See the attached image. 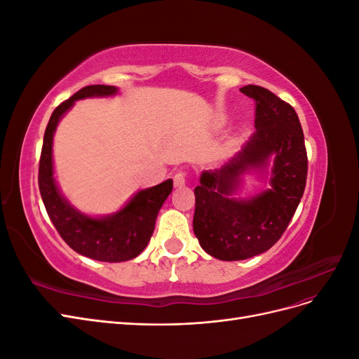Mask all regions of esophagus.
Returning a JSON list of instances; mask_svg holds the SVG:
<instances>
[{
  "mask_svg": "<svg viewBox=\"0 0 359 359\" xmlns=\"http://www.w3.org/2000/svg\"><path fill=\"white\" fill-rule=\"evenodd\" d=\"M186 172H182V170H178L177 173H175V177H173V184H175V187H182V186H186Z\"/></svg>",
  "mask_w": 359,
  "mask_h": 359,
  "instance_id": "obj_1",
  "label": "esophagus"
}]
</instances>
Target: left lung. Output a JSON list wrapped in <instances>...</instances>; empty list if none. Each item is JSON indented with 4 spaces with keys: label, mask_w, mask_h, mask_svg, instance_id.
Here are the masks:
<instances>
[{
    "label": "left lung",
    "mask_w": 359,
    "mask_h": 359,
    "mask_svg": "<svg viewBox=\"0 0 359 359\" xmlns=\"http://www.w3.org/2000/svg\"><path fill=\"white\" fill-rule=\"evenodd\" d=\"M240 91L256 102V132L219 170L202 172L194 189V235L206 253L220 260L248 259L273 247L307 181V151L295 109L264 86L247 85ZM269 158L273 165L266 171ZM250 170L269 172L271 189L250 200L232 198Z\"/></svg>",
    "instance_id": "left-lung-1"
}]
</instances>
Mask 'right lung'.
Instances as JSON below:
<instances>
[{
  "label": "right lung",
  "instance_id": "obj_1",
  "mask_svg": "<svg viewBox=\"0 0 359 359\" xmlns=\"http://www.w3.org/2000/svg\"><path fill=\"white\" fill-rule=\"evenodd\" d=\"M116 86L88 85L62 102L52 112L43 137L39 165V189L50 222L76 253L102 262H124L144 252L154 232L157 214L172 191L173 181L137 191L119 211L106 217H90L72 206L62 196L53 177L52 142L62 115L76 100L86 97H109Z\"/></svg>",
  "mask_w": 359,
  "mask_h": 359
}]
</instances>
